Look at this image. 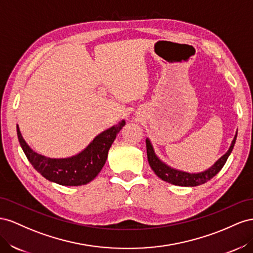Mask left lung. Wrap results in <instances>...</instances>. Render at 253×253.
Masks as SVG:
<instances>
[{
  "label": "left lung",
  "mask_w": 253,
  "mask_h": 253,
  "mask_svg": "<svg viewBox=\"0 0 253 253\" xmlns=\"http://www.w3.org/2000/svg\"><path fill=\"white\" fill-rule=\"evenodd\" d=\"M236 136H237V132L235 133L234 139L232 143H231V146L228 149L227 153L222 157H220L210 169H208L204 171L187 172V171H183V170L176 169L169 167L168 164H165L163 161H161L160 159L158 158L149 139H146L148 163L150 165L151 169L155 171V174L159 178L162 179L163 181H167L170 184H175L179 186H197V185L206 183L207 181H209V180H211L215 175L218 174V171L222 169L223 165H225L228 157L230 156L231 151H232L234 147Z\"/></svg>",
  "instance_id": "8db88e82"
}]
</instances>
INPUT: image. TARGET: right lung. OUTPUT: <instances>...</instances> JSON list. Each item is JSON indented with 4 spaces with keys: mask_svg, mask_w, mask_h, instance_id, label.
I'll return each mask as SVG.
<instances>
[{
    "mask_svg": "<svg viewBox=\"0 0 253 253\" xmlns=\"http://www.w3.org/2000/svg\"><path fill=\"white\" fill-rule=\"evenodd\" d=\"M125 124V121L123 120L118 125L96 135L79 154L61 159L48 158L34 151L23 139L18 125L17 134L28 161L43 177L60 185L77 186L89 183L102 170L107 160L108 151Z\"/></svg>",
    "mask_w": 253,
    "mask_h": 253,
    "instance_id": "right-lung-1",
    "label": "right lung"
}]
</instances>
